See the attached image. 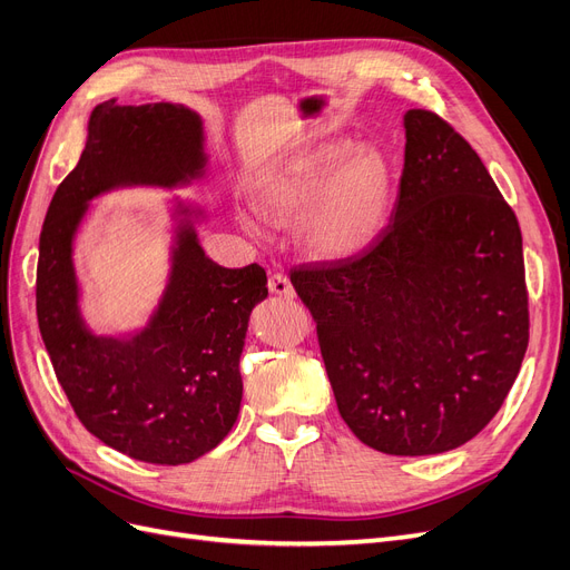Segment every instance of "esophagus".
<instances>
[{
	"label": "esophagus",
	"mask_w": 570,
	"mask_h": 570,
	"mask_svg": "<svg viewBox=\"0 0 570 570\" xmlns=\"http://www.w3.org/2000/svg\"><path fill=\"white\" fill-rule=\"evenodd\" d=\"M267 286H269V291L274 293V296H279V298H293V296H296V291H293L288 277H286V274H282V272L269 274Z\"/></svg>",
	"instance_id": "1"
}]
</instances>
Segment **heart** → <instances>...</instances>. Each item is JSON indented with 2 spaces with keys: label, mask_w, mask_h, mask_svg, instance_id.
<instances>
[{
  "label": "heart",
  "mask_w": 570,
  "mask_h": 570,
  "mask_svg": "<svg viewBox=\"0 0 570 570\" xmlns=\"http://www.w3.org/2000/svg\"><path fill=\"white\" fill-rule=\"evenodd\" d=\"M394 166L377 147L326 140L269 166L250 202L269 220L298 218L296 235L314 258L341 261L364 250L387 223Z\"/></svg>",
  "instance_id": "1"
}]
</instances>
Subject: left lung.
Returning <instances> with one entry per match:
<instances>
[{
  "label": "left lung",
  "instance_id": "1",
  "mask_svg": "<svg viewBox=\"0 0 570 570\" xmlns=\"http://www.w3.org/2000/svg\"><path fill=\"white\" fill-rule=\"evenodd\" d=\"M390 223L356 256L291 269L347 428L387 455L491 423L529 347L521 229L487 166L430 110L404 115Z\"/></svg>",
  "mask_w": 570,
  "mask_h": 570
}]
</instances>
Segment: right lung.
<instances>
[{
  "label": "right lung",
  "instance_id": "right-lung-1",
  "mask_svg": "<svg viewBox=\"0 0 570 570\" xmlns=\"http://www.w3.org/2000/svg\"><path fill=\"white\" fill-rule=\"evenodd\" d=\"M202 117L174 102L117 105L89 117L77 166L39 235L37 320L60 387L94 436L134 460L185 465L216 449L242 406L239 356L250 309L267 298L261 265L229 269L197 237L204 210L176 202L171 272L147 324L96 335L81 317L72 244L89 202L117 187H185L204 178Z\"/></svg>",
  "mask_w": 570,
  "mask_h": 570
}]
</instances>
